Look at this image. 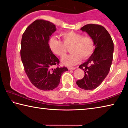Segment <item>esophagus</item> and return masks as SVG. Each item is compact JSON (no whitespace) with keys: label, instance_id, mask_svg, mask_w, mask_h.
<instances>
[{"label":"esophagus","instance_id":"esophagus-1","mask_svg":"<svg viewBox=\"0 0 128 128\" xmlns=\"http://www.w3.org/2000/svg\"><path fill=\"white\" fill-rule=\"evenodd\" d=\"M68 69L69 70H74V69H75V68H73V67H72H72H69Z\"/></svg>","mask_w":128,"mask_h":128}]
</instances>
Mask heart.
<instances>
[{
	"mask_svg": "<svg viewBox=\"0 0 128 128\" xmlns=\"http://www.w3.org/2000/svg\"><path fill=\"white\" fill-rule=\"evenodd\" d=\"M62 42L55 37L49 41L50 49L56 55L62 58L67 52V47L71 46L70 55L62 58V62L67 66H73L82 59L88 58L94 51L95 44L92 37L82 36L81 34L73 31L65 32L61 33Z\"/></svg>",
	"mask_w": 128,
	"mask_h": 128,
	"instance_id": "b5f03b06",
	"label": "heart"
}]
</instances>
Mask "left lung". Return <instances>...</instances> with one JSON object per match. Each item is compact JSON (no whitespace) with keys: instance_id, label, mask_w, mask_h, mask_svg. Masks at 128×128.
Masks as SVG:
<instances>
[{"instance_id":"obj_1","label":"left lung","mask_w":128,"mask_h":128,"mask_svg":"<svg viewBox=\"0 0 128 128\" xmlns=\"http://www.w3.org/2000/svg\"><path fill=\"white\" fill-rule=\"evenodd\" d=\"M94 41L95 48L87 61L79 66L85 76L77 80V85L84 90H90L100 85L110 72L114 52V42L109 33L103 26L90 24L81 28Z\"/></svg>"}]
</instances>
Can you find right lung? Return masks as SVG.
Listing matches in <instances>:
<instances>
[{"mask_svg": "<svg viewBox=\"0 0 128 128\" xmlns=\"http://www.w3.org/2000/svg\"><path fill=\"white\" fill-rule=\"evenodd\" d=\"M55 31L53 23L40 19L29 25L22 34L20 54L24 68L31 83L40 90L58 87L61 76L68 70L66 67L58 66L59 60L49 46L50 36Z\"/></svg>", "mask_w": 128, "mask_h": 128, "instance_id": "obj_1", "label": "right lung"}]
</instances>
